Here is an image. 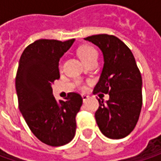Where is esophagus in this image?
Here are the masks:
<instances>
[{
	"label": "esophagus",
	"instance_id": "34e87169",
	"mask_svg": "<svg viewBox=\"0 0 161 161\" xmlns=\"http://www.w3.org/2000/svg\"><path fill=\"white\" fill-rule=\"evenodd\" d=\"M81 97H82V100H83V102H86V100L89 98V96H87L86 94H82Z\"/></svg>",
	"mask_w": 161,
	"mask_h": 161
}]
</instances>
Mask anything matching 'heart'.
Instances as JSON below:
<instances>
[{
  "instance_id": "b5f03b06",
  "label": "heart",
  "mask_w": 161,
  "mask_h": 161,
  "mask_svg": "<svg viewBox=\"0 0 161 161\" xmlns=\"http://www.w3.org/2000/svg\"><path fill=\"white\" fill-rule=\"evenodd\" d=\"M77 53L80 59L82 61V63L85 65L92 61L97 60V52L96 51V49L88 45L81 46L78 49Z\"/></svg>"
}]
</instances>
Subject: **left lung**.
Returning <instances> with one entry per match:
<instances>
[{"instance_id":"1","label":"left lung","mask_w":161,"mask_h":161,"mask_svg":"<svg viewBox=\"0 0 161 161\" xmlns=\"http://www.w3.org/2000/svg\"><path fill=\"white\" fill-rule=\"evenodd\" d=\"M84 39L96 45L104 58L94 93H108L109 99H97V126L108 138H125L136 125L142 105V80L135 59L126 45L114 36L95 35Z\"/></svg>"}]
</instances>
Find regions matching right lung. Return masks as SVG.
I'll return each mask as SVG.
<instances>
[{
	"label": "right lung",
	"mask_w": 161,
	"mask_h": 161,
	"mask_svg": "<svg viewBox=\"0 0 161 161\" xmlns=\"http://www.w3.org/2000/svg\"><path fill=\"white\" fill-rule=\"evenodd\" d=\"M75 39H39L23 51L16 76L19 108L35 136L50 146H63L73 139L76 114L82 97L68 93L57 101L52 84L60 78L59 61Z\"/></svg>",
	"instance_id": "add662e5"
}]
</instances>
